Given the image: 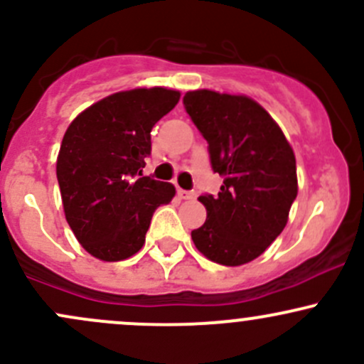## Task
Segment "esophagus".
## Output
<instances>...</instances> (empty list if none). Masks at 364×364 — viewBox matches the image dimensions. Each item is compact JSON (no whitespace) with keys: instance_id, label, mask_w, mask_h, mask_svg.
<instances>
[{"instance_id":"obj_1","label":"esophagus","mask_w":364,"mask_h":364,"mask_svg":"<svg viewBox=\"0 0 364 364\" xmlns=\"http://www.w3.org/2000/svg\"><path fill=\"white\" fill-rule=\"evenodd\" d=\"M179 197L183 198V200H192V198H195V192H188V190H178Z\"/></svg>"}]
</instances>
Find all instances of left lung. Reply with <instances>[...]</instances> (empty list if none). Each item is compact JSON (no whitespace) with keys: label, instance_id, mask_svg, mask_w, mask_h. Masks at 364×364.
Masks as SVG:
<instances>
[{"label":"left lung","instance_id":"1","mask_svg":"<svg viewBox=\"0 0 364 364\" xmlns=\"http://www.w3.org/2000/svg\"><path fill=\"white\" fill-rule=\"evenodd\" d=\"M183 105L208 141L213 171L223 178L216 197H198L208 220L192 232L195 247L220 265L250 263L288 223L298 193L293 148L274 118L246 95L193 90Z\"/></svg>","mask_w":364,"mask_h":364}]
</instances>
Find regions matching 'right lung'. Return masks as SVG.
I'll return each instance as SVG.
<instances>
[{
	"label": "right lung",
	"instance_id": "1",
	"mask_svg": "<svg viewBox=\"0 0 364 364\" xmlns=\"http://www.w3.org/2000/svg\"><path fill=\"white\" fill-rule=\"evenodd\" d=\"M179 95L164 87L117 92L80 113L64 134L57 156L64 214L83 250L102 262L136 255L155 209L174 197L171 183L143 176V167L153 125Z\"/></svg>",
	"mask_w": 364,
	"mask_h": 364
}]
</instances>
